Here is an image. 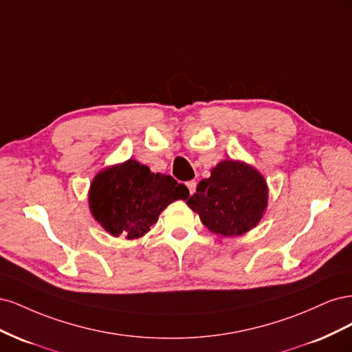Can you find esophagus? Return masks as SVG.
Returning <instances> with one entry per match:
<instances>
[{"label":"esophagus","instance_id":"obj_1","mask_svg":"<svg viewBox=\"0 0 352 352\" xmlns=\"http://www.w3.org/2000/svg\"><path fill=\"white\" fill-rule=\"evenodd\" d=\"M186 186L189 189V194L192 195L195 192V189H197V182H195V180H189V182H186Z\"/></svg>","mask_w":352,"mask_h":352}]
</instances>
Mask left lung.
Returning <instances> with one entry per match:
<instances>
[{
  "label": "left lung",
  "instance_id": "left-lung-1",
  "mask_svg": "<svg viewBox=\"0 0 352 352\" xmlns=\"http://www.w3.org/2000/svg\"><path fill=\"white\" fill-rule=\"evenodd\" d=\"M269 202V186L257 168L239 160H223L202 179L197 192L186 198L188 207L210 232L239 236L263 219Z\"/></svg>",
  "mask_w": 352,
  "mask_h": 352
}]
</instances>
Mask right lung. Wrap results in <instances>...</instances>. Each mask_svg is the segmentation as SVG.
Listing matches in <instances>:
<instances>
[{"instance_id": "add662e5", "label": "right lung", "mask_w": 352, "mask_h": 352, "mask_svg": "<svg viewBox=\"0 0 352 352\" xmlns=\"http://www.w3.org/2000/svg\"><path fill=\"white\" fill-rule=\"evenodd\" d=\"M188 197V188L172 176L153 173L129 158L95 175L88 202L92 217L111 236L138 239L155 225L168 204Z\"/></svg>"}]
</instances>
